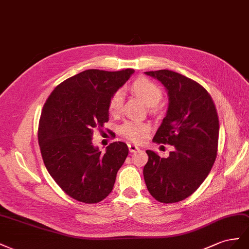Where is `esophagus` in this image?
I'll return each instance as SVG.
<instances>
[{
    "label": "esophagus",
    "mask_w": 249,
    "mask_h": 249,
    "mask_svg": "<svg viewBox=\"0 0 249 249\" xmlns=\"http://www.w3.org/2000/svg\"><path fill=\"white\" fill-rule=\"evenodd\" d=\"M128 149H129L130 152H136V151L139 150L140 148L137 145H134V144H128Z\"/></svg>",
    "instance_id": "34e87169"
}]
</instances>
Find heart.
Here are the masks:
<instances>
[{"label": "heart", "mask_w": 249, "mask_h": 249, "mask_svg": "<svg viewBox=\"0 0 249 249\" xmlns=\"http://www.w3.org/2000/svg\"><path fill=\"white\" fill-rule=\"evenodd\" d=\"M131 89L136 95H138L145 104L148 106H155L161 100L162 93L160 89L152 81L146 79L144 77L138 79L131 84ZM124 95L122 90H117L109 100L108 108L111 113H117L120 111L123 105ZM148 130L147 125L143 123L128 121L121 126L120 132L124 138L133 142H141L145 138Z\"/></svg>", "instance_id": "1"}]
</instances>
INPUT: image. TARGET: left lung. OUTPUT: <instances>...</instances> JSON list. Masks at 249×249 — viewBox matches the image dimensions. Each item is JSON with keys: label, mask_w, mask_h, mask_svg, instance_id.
<instances>
[{"label": "left lung", "mask_w": 249, "mask_h": 249, "mask_svg": "<svg viewBox=\"0 0 249 249\" xmlns=\"http://www.w3.org/2000/svg\"><path fill=\"white\" fill-rule=\"evenodd\" d=\"M164 85L169 105L153 142L172 145L167 159L152 150L144 167L147 189L162 203L178 202L192 195L214 165L219 120L210 94L199 83L169 70L145 72Z\"/></svg>", "instance_id": "1"}]
</instances>
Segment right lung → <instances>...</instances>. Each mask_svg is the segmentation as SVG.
Returning a JSON list of instances; mask_svg holds the SVG:
<instances>
[{
    "instance_id": "right-lung-1",
    "label": "right lung",
    "mask_w": 249,
    "mask_h": 249,
    "mask_svg": "<svg viewBox=\"0 0 249 249\" xmlns=\"http://www.w3.org/2000/svg\"><path fill=\"white\" fill-rule=\"evenodd\" d=\"M133 73L132 69L83 71L57 85L42 107V160L55 182L78 201L97 203L107 197L128 155L123 142H113L101 153L91 137L109 120L111 96Z\"/></svg>"
}]
</instances>
